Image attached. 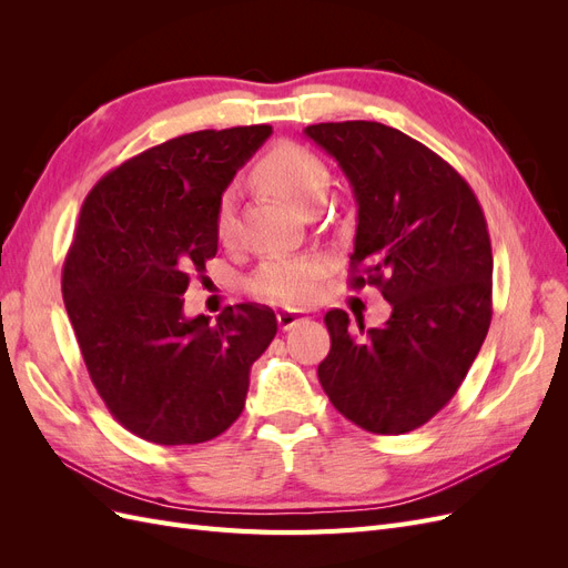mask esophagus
<instances>
[{
  "mask_svg": "<svg viewBox=\"0 0 568 568\" xmlns=\"http://www.w3.org/2000/svg\"><path fill=\"white\" fill-rule=\"evenodd\" d=\"M303 320H305V315H303L301 311H280V313H277L280 329H284V332L294 329V326H298Z\"/></svg>",
  "mask_w": 568,
  "mask_h": 568,
  "instance_id": "1",
  "label": "esophagus"
}]
</instances>
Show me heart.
Listing matches in <instances>:
<instances>
[{
  "mask_svg": "<svg viewBox=\"0 0 568 568\" xmlns=\"http://www.w3.org/2000/svg\"><path fill=\"white\" fill-rule=\"evenodd\" d=\"M255 175L270 192L307 209L329 184L326 165L315 151L296 142L272 146L255 168ZM234 192L227 189L217 201L215 230L222 242L234 234ZM324 274V263L313 255H272L251 277V291L263 301L280 305H301L315 294Z\"/></svg>",
  "mask_w": 568,
  "mask_h": 568,
  "instance_id": "b5f03b06",
  "label": "heart"
}]
</instances>
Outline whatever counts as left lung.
Here are the masks:
<instances>
[{
    "instance_id": "8db88e82",
    "label": "left lung",
    "mask_w": 568,
    "mask_h": 568,
    "mask_svg": "<svg viewBox=\"0 0 568 568\" xmlns=\"http://www.w3.org/2000/svg\"><path fill=\"white\" fill-rule=\"evenodd\" d=\"M338 161L355 203L351 286L390 303L384 326L324 315L332 348L317 376L343 417L382 436L415 432L453 400L493 317L486 215L457 170L405 132L372 123L307 125Z\"/></svg>"
}]
</instances>
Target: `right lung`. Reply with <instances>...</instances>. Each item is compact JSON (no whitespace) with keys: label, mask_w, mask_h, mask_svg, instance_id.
<instances>
[{"label":"right lung","mask_w":568,"mask_h":568,"mask_svg":"<svg viewBox=\"0 0 568 568\" xmlns=\"http://www.w3.org/2000/svg\"><path fill=\"white\" fill-rule=\"evenodd\" d=\"M272 128L199 130L118 165L82 203L63 303L113 419L156 445L205 443L239 419L248 372L277 334L265 305L184 315L192 274L217 253V201Z\"/></svg>","instance_id":"1"}]
</instances>
